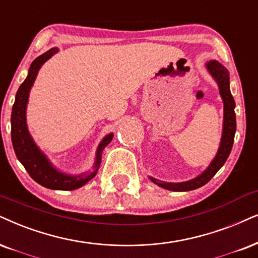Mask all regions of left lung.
Returning <instances> with one entry per match:
<instances>
[{"mask_svg": "<svg viewBox=\"0 0 258 258\" xmlns=\"http://www.w3.org/2000/svg\"><path fill=\"white\" fill-rule=\"evenodd\" d=\"M207 70L210 71L212 77L217 81L218 87H219V93L224 102V125H223V136H221V142L219 150H218L217 156L214 157L208 168L198 177L180 183H168V182L159 181L157 178L149 177L153 183H156L159 187L168 189L172 191H188L194 190V189L200 188L205 185L208 181L217 174V171L223 167L224 163L226 162L229 157L231 150H232L234 133H236V114H234V103L233 96L231 95L230 91V76L229 71L224 65H221L219 61L211 60L206 64Z\"/></svg>", "mask_w": 258, "mask_h": 258, "instance_id": "obj_1", "label": "left lung"}]
</instances>
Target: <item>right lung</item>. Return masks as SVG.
<instances>
[{"label": "right lung", "mask_w": 258, "mask_h": 258, "mask_svg": "<svg viewBox=\"0 0 258 258\" xmlns=\"http://www.w3.org/2000/svg\"><path fill=\"white\" fill-rule=\"evenodd\" d=\"M58 48L53 47L48 50L41 56L35 58L33 63L31 64L28 70V75L19 88L15 96V102L12 109V143L14 148L15 155L21 164L24 165L26 170L33 180L42 187L48 189H57V190H74L82 187L89 182L94 176L96 175L101 164V156H102L103 149L109 144L113 139V133L107 135L102 142L100 143L96 151V159L94 164V170L88 174L82 175H68L64 172L57 170L51 162L48 161L46 156L40 151V149L35 145L34 140L32 139L27 128L26 122V108H27L29 90L33 86L35 78H37L38 71L41 65L47 59L57 53Z\"/></svg>", "instance_id": "right-lung-1"}]
</instances>
